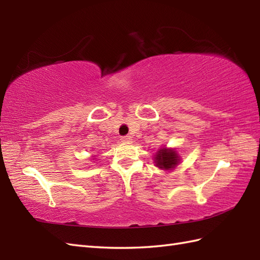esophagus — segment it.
Segmentation results:
<instances>
[{
	"label": "esophagus",
	"instance_id": "esophagus-1",
	"mask_svg": "<svg viewBox=\"0 0 260 260\" xmlns=\"http://www.w3.org/2000/svg\"><path fill=\"white\" fill-rule=\"evenodd\" d=\"M120 141L123 142V143H131V142H132V137L128 136V135H127V136H123V137H121V139H120Z\"/></svg>",
	"mask_w": 260,
	"mask_h": 260
}]
</instances>
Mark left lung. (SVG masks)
Returning a JSON list of instances; mask_svg holds the SVG:
<instances>
[{"mask_svg": "<svg viewBox=\"0 0 260 260\" xmlns=\"http://www.w3.org/2000/svg\"><path fill=\"white\" fill-rule=\"evenodd\" d=\"M154 163L161 170H173L180 163V156L173 148H159L154 157Z\"/></svg>", "mask_w": 260, "mask_h": 260, "instance_id": "8db88e82", "label": "left lung"}]
</instances>
